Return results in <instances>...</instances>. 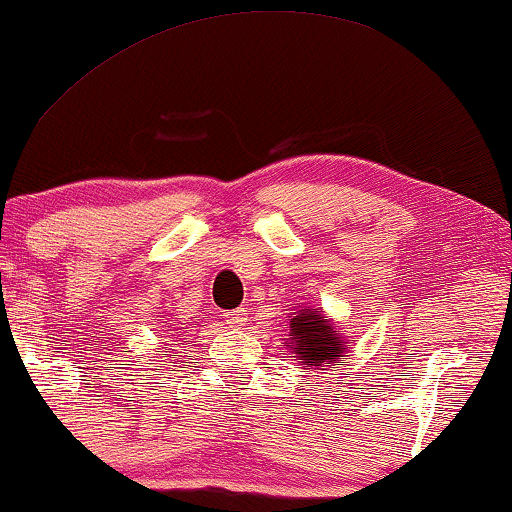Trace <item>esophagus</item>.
I'll use <instances>...</instances> for the list:
<instances>
[{
  "mask_svg": "<svg viewBox=\"0 0 512 512\" xmlns=\"http://www.w3.org/2000/svg\"><path fill=\"white\" fill-rule=\"evenodd\" d=\"M226 325L235 327V329L245 327V325H247V313H245V309H235V311L226 313Z\"/></svg>",
  "mask_w": 512,
  "mask_h": 512,
  "instance_id": "esophagus-1",
  "label": "esophagus"
}]
</instances>
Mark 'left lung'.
I'll use <instances>...</instances> for the list:
<instances>
[{
    "mask_svg": "<svg viewBox=\"0 0 512 512\" xmlns=\"http://www.w3.org/2000/svg\"><path fill=\"white\" fill-rule=\"evenodd\" d=\"M290 332H288V350L300 359L304 371L325 366H341L343 357H348V338L334 327V320L325 311L302 306L288 313Z\"/></svg>",
    "mask_w": 512,
    "mask_h": 512,
    "instance_id": "left-lung-1",
    "label": "left lung"
}]
</instances>
